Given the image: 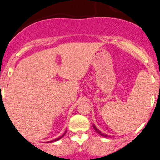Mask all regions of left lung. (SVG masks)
Listing matches in <instances>:
<instances>
[{
    "label": "left lung",
    "instance_id": "8db88e82",
    "mask_svg": "<svg viewBox=\"0 0 160 160\" xmlns=\"http://www.w3.org/2000/svg\"><path fill=\"white\" fill-rule=\"evenodd\" d=\"M93 128H94V131H96V132L98 133V134H100L101 136H103V137H105V138H108V137H111V136L110 135H108V134H104V133H102V131H99L98 129L97 128H96L95 126H94V125H93Z\"/></svg>",
    "mask_w": 160,
    "mask_h": 160
}]
</instances>
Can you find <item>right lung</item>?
Masks as SVG:
<instances>
[{
  "instance_id": "right-lung-1",
  "label": "right lung",
  "mask_w": 160,
  "mask_h": 160,
  "mask_svg": "<svg viewBox=\"0 0 160 160\" xmlns=\"http://www.w3.org/2000/svg\"><path fill=\"white\" fill-rule=\"evenodd\" d=\"M66 131H66V132H65V133H64V134H62V136H61V137H59V138H57L54 139V140H52V141H50V142H47V143H49V142H56V141H58V140H59V139H61V138H62V137H63V136H64V135H65V134H66Z\"/></svg>"
}]
</instances>
